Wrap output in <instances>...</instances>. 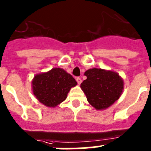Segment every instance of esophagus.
<instances>
[{
    "instance_id": "34e87169",
    "label": "esophagus",
    "mask_w": 151,
    "mask_h": 151,
    "mask_svg": "<svg viewBox=\"0 0 151 151\" xmlns=\"http://www.w3.org/2000/svg\"><path fill=\"white\" fill-rule=\"evenodd\" d=\"M76 82H77V83L78 84V85H80V84L82 83V79H81V78H79V77H77Z\"/></svg>"
}]
</instances>
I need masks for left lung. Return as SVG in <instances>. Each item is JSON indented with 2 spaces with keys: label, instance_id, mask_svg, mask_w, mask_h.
I'll use <instances>...</instances> for the list:
<instances>
[{
  "label": "left lung",
  "instance_id": "left-lung-1",
  "mask_svg": "<svg viewBox=\"0 0 151 151\" xmlns=\"http://www.w3.org/2000/svg\"><path fill=\"white\" fill-rule=\"evenodd\" d=\"M85 76L87 79L81 88L89 104L97 110L109 107L122 94L123 81L118 73L94 68L85 72Z\"/></svg>",
  "mask_w": 151,
  "mask_h": 151
}]
</instances>
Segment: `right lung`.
Wrapping results in <instances>:
<instances>
[{"mask_svg":"<svg viewBox=\"0 0 151 151\" xmlns=\"http://www.w3.org/2000/svg\"><path fill=\"white\" fill-rule=\"evenodd\" d=\"M77 85L71 75L60 68L36 75L32 81L33 93L44 105L54 107L65 101L72 87Z\"/></svg>","mask_w":151,"mask_h":151,"instance_id":"add662e5","label":"right lung"}]
</instances>
